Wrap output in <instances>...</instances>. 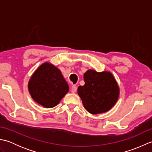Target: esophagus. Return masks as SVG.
I'll list each match as a JSON object with an SVG mask.
<instances>
[{
  "label": "esophagus",
  "mask_w": 152,
  "mask_h": 152,
  "mask_svg": "<svg viewBox=\"0 0 152 152\" xmlns=\"http://www.w3.org/2000/svg\"><path fill=\"white\" fill-rule=\"evenodd\" d=\"M77 91V87L76 85H72V89H71V92L75 93Z\"/></svg>",
  "instance_id": "obj_1"
}]
</instances>
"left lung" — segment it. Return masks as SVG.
<instances>
[{"label": "left lung", "instance_id": "8db88e82", "mask_svg": "<svg viewBox=\"0 0 152 152\" xmlns=\"http://www.w3.org/2000/svg\"><path fill=\"white\" fill-rule=\"evenodd\" d=\"M85 85L78 88V94L83 106L92 114L110 110L117 102L119 88L112 74L88 70L83 75Z\"/></svg>", "mask_w": 152, "mask_h": 152}]
</instances>
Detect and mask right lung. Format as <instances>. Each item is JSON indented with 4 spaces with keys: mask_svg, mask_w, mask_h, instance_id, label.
I'll return each mask as SVG.
<instances>
[{
    "mask_svg": "<svg viewBox=\"0 0 152 152\" xmlns=\"http://www.w3.org/2000/svg\"><path fill=\"white\" fill-rule=\"evenodd\" d=\"M28 89L35 102L50 108L59 104L69 92V87L59 69L50 63H44L31 77Z\"/></svg>",
    "mask_w": 152,
    "mask_h": 152,
    "instance_id": "right-lung-1",
    "label": "right lung"
}]
</instances>
